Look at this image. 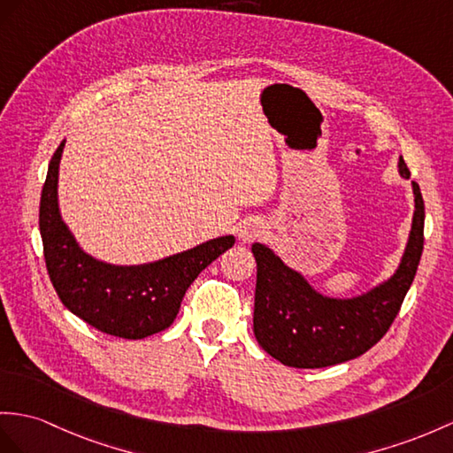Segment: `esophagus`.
<instances>
[{"label":"esophagus","mask_w":453,"mask_h":453,"mask_svg":"<svg viewBox=\"0 0 453 453\" xmlns=\"http://www.w3.org/2000/svg\"><path fill=\"white\" fill-rule=\"evenodd\" d=\"M265 233V226L263 225H259V223H256V220H251V223H248V225H244L240 228V240L244 242V244H248V242H253V240H257V238H261V234Z\"/></svg>","instance_id":"obj_1"}]
</instances>
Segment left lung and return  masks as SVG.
<instances>
[{
    "instance_id": "1",
    "label": "left lung",
    "mask_w": 453,
    "mask_h": 453,
    "mask_svg": "<svg viewBox=\"0 0 453 453\" xmlns=\"http://www.w3.org/2000/svg\"><path fill=\"white\" fill-rule=\"evenodd\" d=\"M398 171L410 179L400 157ZM415 213L398 269L388 280L354 297L317 292L302 273L290 269L265 244L251 246L257 261L253 333L259 346L282 365L321 369L356 359L386 334L410 290L423 253L425 202L411 182Z\"/></svg>"
}]
</instances>
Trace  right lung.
<instances>
[{
    "label": "right lung",
    "instance_id": "1",
    "mask_svg": "<svg viewBox=\"0 0 453 453\" xmlns=\"http://www.w3.org/2000/svg\"><path fill=\"white\" fill-rule=\"evenodd\" d=\"M63 148L65 140L50 161L40 197L43 257L59 300L88 325L117 338L142 340L169 328L188 286L209 263L234 246V236L207 240L192 250L143 265H111L88 256L59 211Z\"/></svg>",
    "mask_w": 453,
    "mask_h": 453
}]
</instances>
